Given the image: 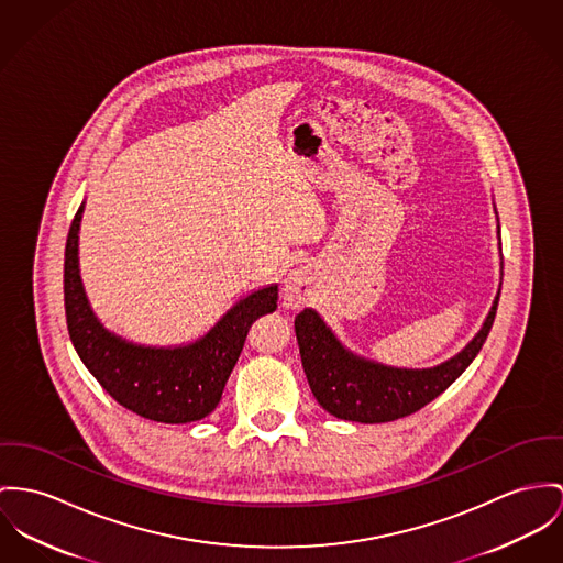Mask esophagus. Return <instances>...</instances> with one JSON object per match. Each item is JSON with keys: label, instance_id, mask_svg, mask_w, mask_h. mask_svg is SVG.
Returning a JSON list of instances; mask_svg holds the SVG:
<instances>
[{"label": "esophagus", "instance_id": "esophagus-1", "mask_svg": "<svg viewBox=\"0 0 563 563\" xmlns=\"http://www.w3.org/2000/svg\"><path fill=\"white\" fill-rule=\"evenodd\" d=\"M312 272L308 267H296L285 278L283 302L287 308H302L312 300Z\"/></svg>", "mask_w": 563, "mask_h": 563}]
</instances>
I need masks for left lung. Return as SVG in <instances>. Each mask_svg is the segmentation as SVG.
<instances>
[{"label": "left lung", "instance_id": "1", "mask_svg": "<svg viewBox=\"0 0 563 563\" xmlns=\"http://www.w3.org/2000/svg\"><path fill=\"white\" fill-rule=\"evenodd\" d=\"M497 240L501 255L499 222ZM499 294L501 278L497 296L476 336L454 357L431 368H398L362 357L339 341V336L328 328L317 310L303 308L296 317V336L302 355L303 373L317 402L341 420L362 424L391 422L416 413L441 391L450 388L474 362L493 328Z\"/></svg>", "mask_w": 563, "mask_h": 563}]
</instances>
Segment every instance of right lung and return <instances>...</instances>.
<instances>
[{"mask_svg":"<svg viewBox=\"0 0 563 563\" xmlns=\"http://www.w3.org/2000/svg\"><path fill=\"white\" fill-rule=\"evenodd\" d=\"M86 203L70 224L64 260V306L70 341L87 371L122 407L141 418L186 424L217 409L253 321L276 310L278 285L233 303L197 341L139 345L107 330L91 310L79 269V231Z\"/></svg>","mask_w":563,"mask_h":563,"instance_id":"obj_1","label":"right lung"}]
</instances>
